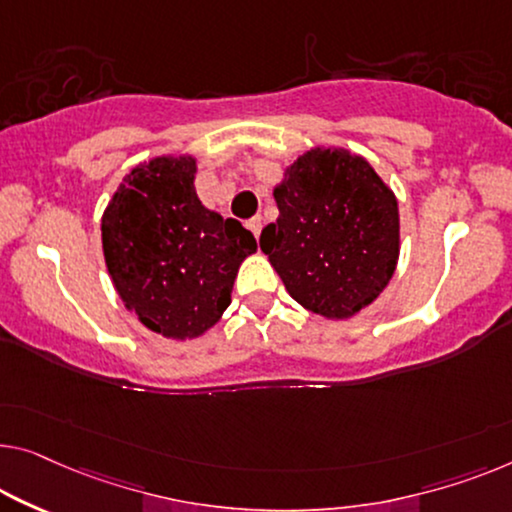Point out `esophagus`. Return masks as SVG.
<instances>
[{
    "mask_svg": "<svg viewBox=\"0 0 512 512\" xmlns=\"http://www.w3.org/2000/svg\"><path fill=\"white\" fill-rule=\"evenodd\" d=\"M246 227H248V230H250V232H253V234H255V239H257V236H259V232H262V218H259V216H255V218H250V220H248V223H246Z\"/></svg>",
    "mask_w": 512,
    "mask_h": 512,
    "instance_id": "esophagus-1",
    "label": "esophagus"
}]
</instances>
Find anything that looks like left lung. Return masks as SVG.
Instances as JSON below:
<instances>
[{"mask_svg": "<svg viewBox=\"0 0 512 512\" xmlns=\"http://www.w3.org/2000/svg\"><path fill=\"white\" fill-rule=\"evenodd\" d=\"M280 216L259 248L289 296L326 319H349L391 282L400 257L393 190L368 160L347 149L315 147L273 188Z\"/></svg>", "mask_w": 512, "mask_h": 512, "instance_id": "obj_1", "label": "left lung"}]
</instances>
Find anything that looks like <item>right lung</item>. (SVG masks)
Here are the masks:
<instances>
[{
    "instance_id": "add662e5",
    "label": "right lung",
    "mask_w": 512,
    "mask_h": 512,
    "mask_svg": "<svg viewBox=\"0 0 512 512\" xmlns=\"http://www.w3.org/2000/svg\"><path fill=\"white\" fill-rule=\"evenodd\" d=\"M193 156H158L126 174L101 220L114 289L154 333L193 340L223 317L255 236L195 193Z\"/></svg>"
}]
</instances>
